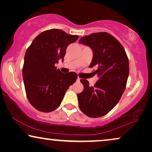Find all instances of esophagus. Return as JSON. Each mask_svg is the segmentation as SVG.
Wrapping results in <instances>:
<instances>
[{"mask_svg":"<svg viewBox=\"0 0 152 152\" xmlns=\"http://www.w3.org/2000/svg\"><path fill=\"white\" fill-rule=\"evenodd\" d=\"M80 80L81 79L80 78V77H78L77 79V82H80Z\"/></svg>","mask_w":152,"mask_h":152,"instance_id":"esophagus-1","label":"esophagus"}]
</instances>
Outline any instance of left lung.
I'll return each mask as SVG.
<instances>
[{
  "label": "left lung",
  "mask_w": 152,
  "mask_h": 152,
  "mask_svg": "<svg viewBox=\"0 0 152 152\" xmlns=\"http://www.w3.org/2000/svg\"><path fill=\"white\" fill-rule=\"evenodd\" d=\"M79 43L92 49L93 57L89 66H95L98 81L94 86L81 80L84 90L77 94L81 111L91 118L106 115L117 104L125 90L129 64L124 48L107 32L93 33L80 39Z\"/></svg>",
  "instance_id": "obj_1"
}]
</instances>
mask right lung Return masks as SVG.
<instances>
[{
    "instance_id": "add662e5",
    "label": "right lung",
    "mask_w": 152,
    "mask_h": 152,
    "mask_svg": "<svg viewBox=\"0 0 152 152\" xmlns=\"http://www.w3.org/2000/svg\"><path fill=\"white\" fill-rule=\"evenodd\" d=\"M78 37L52 29L40 33L27 49L23 67L25 89L30 103L38 111L48 113L57 109L77 80L75 72L62 73L55 64L64 61L68 45Z\"/></svg>"
}]
</instances>
